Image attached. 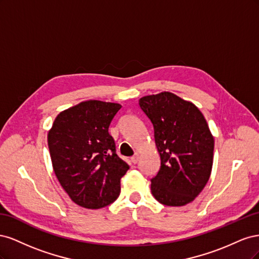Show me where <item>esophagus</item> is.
Wrapping results in <instances>:
<instances>
[{"label":"esophagus","mask_w":259,"mask_h":259,"mask_svg":"<svg viewBox=\"0 0 259 259\" xmlns=\"http://www.w3.org/2000/svg\"><path fill=\"white\" fill-rule=\"evenodd\" d=\"M131 161H132V163L136 164V163L139 161V154H138V153H136L134 156H132V158H131Z\"/></svg>","instance_id":"1"}]
</instances>
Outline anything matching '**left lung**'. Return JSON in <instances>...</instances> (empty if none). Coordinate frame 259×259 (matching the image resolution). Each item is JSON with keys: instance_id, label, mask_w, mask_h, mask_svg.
Here are the masks:
<instances>
[{"instance_id": "1", "label": "left lung", "mask_w": 259, "mask_h": 259, "mask_svg": "<svg viewBox=\"0 0 259 259\" xmlns=\"http://www.w3.org/2000/svg\"><path fill=\"white\" fill-rule=\"evenodd\" d=\"M139 106L150 119L161 167L151 192L167 206L192 202L207 184L214 159V137L200 109L170 92L144 96Z\"/></svg>"}]
</instances>
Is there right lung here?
Listing matches in <instances>:
<instances>
[{"label":"right lung","instance_id":"add662e5","mask_svg":"<svg viewBox=\"0 0 259 259\" xmlns=\"http://www.w3.org/2000/svg\"><path fill=\"white\" fill-rule=\"evenodd\" d=\"M120 104L85 100L61 111L48 134L54 173L75 204L97 209L119 197L130 166L115 153L109 126Z\"/></svg>","mask_w":259,"mask_h":259}]
</instances>
